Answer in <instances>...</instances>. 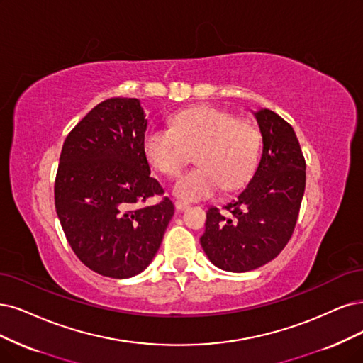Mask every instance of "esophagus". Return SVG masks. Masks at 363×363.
Here are the masks:
<instances>
[{"instance_id": "34e87169", "label": "esophagus", "mask_w": 363, "mask_h": 363, "mask_svg": "<svg viewBox=\"0 0 363 363\" xmlns=\"http://www.w3.org/2000/svg\"><path fill=\"white\" fill-rule=\"evenodd\" d=\"M174 208H177L178 211H185L186 208H189V203H185V202H181V200H178V202H174Z\"/></svg>"}]
</instances>
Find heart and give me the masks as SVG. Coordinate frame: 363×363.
Masks as SVG:
<instances>
[{
	"instance_id": "obj_1",
	"label": "heart",
	"mask_w": 363,
	"mask_h": 363,
	"mask_svg": "<svg viewBox=\"0 0 363 363\" xmlns=\"http://www.w3.org/2000/svg\"><path fill=\"white\" fill-rule=\"evenodd\" d=\"M260 133L248 121L213 106H196L172 118V128H154L143 138L146 160L174 177L196 151L199 167L174 182L173 194L185 202L206 199L221 186L238 189L257 166Z\"/></svg>"
}]
</instances>
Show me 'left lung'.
I'll use <instances>...</instances> for the list:
<instances>
[{
	"label": "left lung",
	"mask_w": 363,
	"mask_h": 363,
	"mask_svg": "<svg viewBox=\"0 0 363 363\" xmlns=\"http://www.w3.org/2000/svg\"><path fill=\"white\" fill-rule=\"evenodd\" d=\"M262 134L259 166L245 189L224 208L206 212L200 244L208 259L227 272H248L274 260L296 225L305 191V158L296 133L269 109L252 112Z\"/></svg>",
	"instance_id": "obj_1"
}]
</instances>
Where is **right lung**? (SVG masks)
<instances>
[{
  "mask_svg": "<svg viewBox=\"0 0 363 363\" xmlns=\"http://www.w3.org/2000/svg\"><path fill=\"white\" fill-rule=\"evenodd\" d=\"M138 99L97 104L70 131L60 157L55 208L67 240L91 271L111 278L143 272L161 245L173 203L143 152L147 128Z\"/></svg>",
  "mask_w": 363,
  "mask_h": 363,
  "instance_id": "1",
  "label": "right lung"
}]
</instances>
